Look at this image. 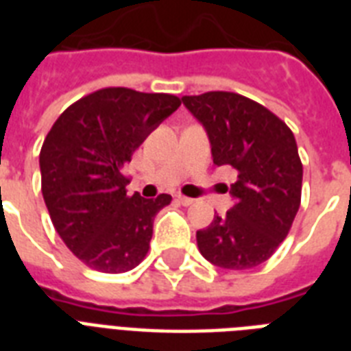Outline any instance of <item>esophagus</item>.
<instances>
[{
    "instance_id": "esophagus-1",
    "label": "esophagus",
    "mask_w": 351,
    "mask_h": 351,
    "mask_svg": "<svg viewBox=\"0 0 351 351\" xmlns=\"http://www.w3.org/2000/svg\"><path fill=\"white\" fill-rule=\"evenodd\" d=\"M176 202L182 204V206H191L195 200H193V198H189V197H184V195H176Z\"/></svg>"
}]
</instances>
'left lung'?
Instances as JSON below:
<instances>
[{
	"label": "left lung",
	"instance_id": "8db88e82",
	"mask_svg": "<svg viewBox=\"0 0 351 351\" xmlns=\"http://www.w3.org/2000/svg\"><path fill=\"white\" fill-rule=\"evenodd\" d=\"M202 121L217 165H231L233 208L197 231L206 261L224 269H250L266 262L288 237L302 193V162L291 129L255 100L209 90L182 96Z\"/></svg>",
	"mask_w": 351,
	"mask_h": 351
}]
</instances>
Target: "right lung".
<instances>
[{
  "mask_svg": "<svg viewBox=\"0 0 351 351\" xmlns=\"http://www.w3.org/2000/svg\"><path fill=\"white\" fill-rule=\"evenodd\" d=\"M180 104L175 95L106 87L69 106L45 136L43 200L54 230L90 269L129 271L147 255L154 215L171 195L129 197L123 167Z\"/></svg>",
  "mask_w": 351,
  "mask_h": 351,
  "instance_id": "1",
  "label": "right lung"
}]
</instances>
